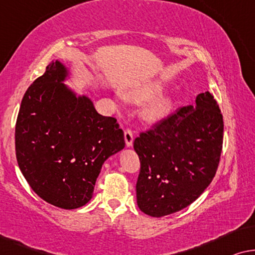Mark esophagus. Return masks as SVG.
Listing matches in <instances>:
<instances>
[{"instance_id": "obj_1", "label": "esophagus", "mask_w": 255, "mask_h": 255, "mask_svg": "<svg viewBox=\"0 0 255 255\" xmlns=\"http://www.w3.org/2000/svg\"><path fill=\"white\" fill-rule=\"evenodd\" d=\"M132 141H134V137H132V132L130 129H126L125 130V142H126L127 148H130L132 145Z\"/></svg>"}]
</instances>
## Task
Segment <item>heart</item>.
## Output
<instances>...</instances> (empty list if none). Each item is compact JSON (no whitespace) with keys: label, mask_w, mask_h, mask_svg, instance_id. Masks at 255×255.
I'll use <instances>...</instances> for the list:
<instances>
[{"label":"heart","mask_w":255,"mask_h":255,"mask_svg":"<svg viewBox=\"0 0 255 255\" xmlns=\"http://www.w3.org/2000/svg\"><path fill=\"white\" fill-rule=\"evenodd\" d=\"M165 89V84L160 81L146 82L139 85L131 92V97L135 100L144 102L150 99L142 111V118L148 123H157L165 119L171 112L173 98L170 95H160ZM123 97V95H120Z\"/></svg>","instance_id":"obj_1"}]
</instances>
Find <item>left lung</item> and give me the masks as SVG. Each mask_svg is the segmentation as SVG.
I'll return each mask as SVG.
<instances>
[{"label": "left lung", "instance_id": "1", "mask_svg": "<svg viewBox=\"0 0 255 255\" xmlns=\"http://www.w3.org/2000/svg\"><path fill=\"white\" fill-rule=\"evenodd\" d=\"M223 116L209 91L178 110L134 141L141 171L136 200L141 211L163 217L188 207L217 171L223 144Z\"/></svg>", "mask_w": 255, "mask_h": 255}]
</instances>
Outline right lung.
<instances>
[{"label":"right lung","mask_w":255,"mask_h":255,"mask_svg":"<svg viewBox=\"0 0 255 255\" xmlns=\"http://www.w3.org/2000/svg\"><path fill=\"white\" fill-rule=\"evenodd\" d=\"M71 78L69 67L51 61L25 92L15 131L17 162L30 187L67 210L92 199L104 163L125 148L117 120L66 84Z\"/></svg>","instance_id":"obj_1"}]
</instances>
